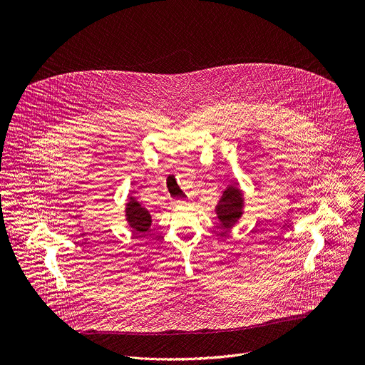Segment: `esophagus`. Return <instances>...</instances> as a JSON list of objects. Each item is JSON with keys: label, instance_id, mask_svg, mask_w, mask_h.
I'll list each match as a JSON object with an SVG mask.
<instances>
[{"label": "esophagus", "instance_id": "34e87169", "mask_svg": "<svg viewBox=\"0 0 365 365\" xmlns=\"http://www.w3.org/2000/svg\"><path fill=\"white\" fill-rule=\"evenodd\" d=\"M186 200L185 199H180V200H176V203H185Z\"/></svg>", "mask_w": 365, "mask_h": 365}]
</instances>
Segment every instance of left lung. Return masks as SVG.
<instances>
[{
	"mask_svg": "<svg viewBox=\"0 0 365 365\" xmlns=\"http://www.w3.org/2000/svg\"><path fill=\"white\" fill-rule=\"evenodd\" d=\"M242 207H244V195L238 183L228 185L215 206V214L222 228H232L238 222V220L244 214Z\"/></svg>",
	"mask_w": 365,
	"mask_h": 365,
	"instance_id": "left-lung-1",
	"label": "left lung"
}]
</instances>
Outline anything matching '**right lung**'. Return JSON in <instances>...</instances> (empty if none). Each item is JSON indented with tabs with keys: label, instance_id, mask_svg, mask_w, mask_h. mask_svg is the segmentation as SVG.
Segmentation results:
<instances>
[{
	"label": "right lung",
	"instance_id": "1",
	"mask_svg": "<svg viewBox=\"0 0 365 365\" xmlns=\"http://www.w3.org/2000/svg\"><path fill=\"white\" fill-rule=\"evenodd\" d=\"M125 221L137 234H145L151 227L150 212L134 196H128V202L125 203Z\"/></svg>",
	"mask_w": 365,
	"mask_h": 365
}]
</instances>
